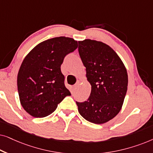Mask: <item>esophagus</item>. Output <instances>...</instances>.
Returning a JSON list of instances; mask_svg holds the SVG:
<instances>
[{"label":"esophagus","instance_id":"34e87169","mask_svg":"<svg viewBox=\"0 0 153 153\" xmlns=\"http://www.w3.org/2000/svg\"><path fill=\"white\" fill-rule=\"evenodd\" d=\"M78 86H79V83H76V84H75L74 86H73V89L74 90H76L77 88H78Z\"/></svg>","mask_w":153,"mask_h":153}]
</instances>
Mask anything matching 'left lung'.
<instances>
[{
  "mask_svg": "<svg viewBox=\"0 0 153 153\" xmlns=\"http://www.w3.org/2000/svg\"><path fill=\"white\" fill-rule=\"evenodd\" d=\"M79 45V56L91 85L88 99L76 102L79 112L89 122L103 124L122 108L128 85L127 70L118 54L106 44L88 39Z\"/></svg>",
  "mask_w": 153,
  "mask_h": 153,
  "instance_id": "8db88e82",
  "label": "left lung"
}]
</instances>
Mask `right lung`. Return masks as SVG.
Listing matches in <instances>:
<instances>
[{"mask_svg":"<svg viewBox=\"0 0 153 153\" xmlns=\"http://www.w3.org/2000/svg\"><path fill=\"white\" fill-rule=\"evenodd\" d=\"M77 47L74 39L54 37L39 43L25 57L19 70L17 88L21 104L30 116H49L71 95L60 66L65 57Z\"/></svg>","mask_w":153,"mask_h":153,"instance_id":"right-lung-1","label":"right lung"}]
</instances>
